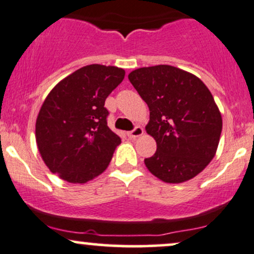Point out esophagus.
Masks as SVG:
<instances>
[{
  "label": "esophagus",
  "mask_w": 254,
  "mask_h": 254,
  "mask_svg": "<svg viewBox=\"0 0 254 254\" xmlns=\"http://www.w3.org/2000/svg\"><path fill=\"white\" fill-rule=\"evenodd\" d=\"M142 134H144V129H142V128L140 127V126H138V127L134 128L133 130H130V132H128L127 135L129 136V138L135 139V138H139V136H141Z\"/></svg>",
  "instance_id": "obj_1"
}]
</instances>
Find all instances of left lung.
I'll return each mask as SVG.
<instances>
[{
    "mask_svg": "<svg viewBox=\"0 0 254 254\" xmlns=\"http://www.w3.org/2000/svg\"><path fill=\"white\" fill-rule=\"evenodd\" d=\"M128 79L147 103L145 129L157 142L146 168L165 183L196 177L215 157L222 130L209 89L197 76L171 65L136 68Z\"/></svg>",
    "mask_w": 254,
    "mask_h": 254,
    "instance_id": "left-lung-1",
    "label": "left lung"
}]
</instances>
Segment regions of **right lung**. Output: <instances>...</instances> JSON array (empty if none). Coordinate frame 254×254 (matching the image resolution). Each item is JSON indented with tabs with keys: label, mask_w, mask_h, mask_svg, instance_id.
I'll list each match as a JSON object with an SVG mask.
<instances>
[{
	"label": "right lung",
	"mask_w": 254,
	"mask_h": 254,
	"mask_svg": "<svg viewBox=\"0 0 254 254\" xmlns=\"http://www.w3.org/2000/svg\"><path fill=\"white\" fill-rule=\"evenodd\" d=\"M124 78V68L91 64L50 91L39 110L35 140L52 174L84 184L108 168L121 139L107 125L104 102Z\"/></svg>",
	"instance_id": "1"
}]
</instances>
